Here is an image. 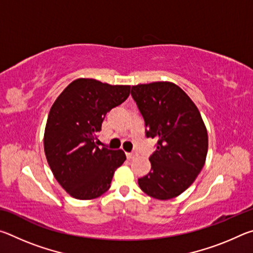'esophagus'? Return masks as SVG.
<instances>
[{"mask_svg":"<svg viewBox=\"0 0 253 253\" xmlns=\"http://www.w3.org/2000/svg\"><path fill=\"white\" fill-rule=\"evenodd\" d=\"M137 155H138V154H137L136 152H131V153H127L126 154V156H127L128 160H132V158L137 157Z\"/></svg>","mask_w":253,"mask_h":253,"instance_id":"1","label":"esophagus"}]
</instances>
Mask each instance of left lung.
Masks as SVG:
<instances>
[{
    "label": "left lung",
    "instance_id": "left-lung-1",
    "mask_svg": "<svg viewBox=\"0 0 253 253\" xmlns=\"http://www.w3.org/2000/svg\"><path fill=\"white\" fill-rule=\"evenodd\" d=\"M131 96L144 117L146 136L157 139L149 157L151 172L138 178L144 193L157 200L182 194L198 177L207 160L208 130L198 107L169 81L137 84Z\"/></svg>",
    "mask_w": 253,
    "mask_h": 253
}]
</instances>
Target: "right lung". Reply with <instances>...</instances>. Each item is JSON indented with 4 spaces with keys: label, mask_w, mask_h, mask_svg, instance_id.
Segmentation results:
<instances>
[{
    "label": "right lung",
    "mask_w": 253,
    "mask_h": 253,
    "mask_svg": "<svg viewBox=\"0 0 253 253\" xmlns=\"http://www.w3.org/2000/svg\"><path fill=\"white\" fill-rule=\"evenodd\" d=\"M130 85L89 78L72 81L51 107L43 144L55 179L78 200L99 198L109 190L126 155L97 146V132L108 111L127 99Z\"/></svg>",
    "instance_id": "1"
}]
</instances>
